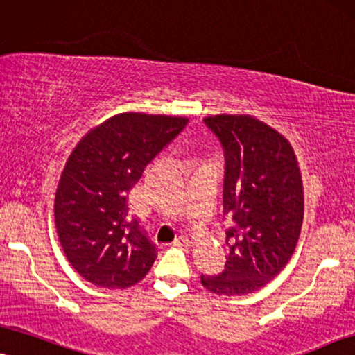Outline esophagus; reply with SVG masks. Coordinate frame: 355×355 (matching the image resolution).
<instances>
[{"mask_svg":"<svg viewBox=\"0 0 355 355\" xmlns=\"http://www.w3.org/2000/svg\"><path fill=\"white\" fill-rule=\"evenodd\" d=\"M173 245H175V248H180V249L188 250L191 248V242H190V239H188V237L180 236V237H177V239L173 241Z\"/></svg>","mask_w":355,"mask_h":355,"instance_id":"1","label":"esophagus"}]
</instances>
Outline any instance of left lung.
I'll use <instances>...</instances> for the list:
<instances>
[{
    "label": "left lung",
    "mask_w": 355,
    "mask_h": 355,
    "mask_svg": "<svg viewBox=\"0 0 355 355\" xmlns=\"http://www.w3.org/2000/svg\"><path fill=\"white\" fill-rule=\"evenodd\" d=\"M226 155L223 206L227 257L218 275H201L206 290L239 297L266 286L297 248L304 214L303 180L288 139L254 116L205 118Z\"/></svg>",
    "instance_id": "obj_1"
}]
</instances>
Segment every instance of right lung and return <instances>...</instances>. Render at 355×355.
<instances>
[{
    "mask_svg": "<svg viewBox=\"0 0 355 355\" xmlns=\"http://www.w3.org/2000/svg\"><path fill=\"white\" fill-rule=\"evenodd\" d=\"M185 116L119 113L80 139L55 191V227L70 266L89 284L129 288L157 249L129 216L128 196L154 157L185 128Z\"/></svg>",
    "mask_w": 355,
    "mask_h": 355,
    "instance_id": "right-lung-1",
    "label": "right lung"
}]
</instances>
